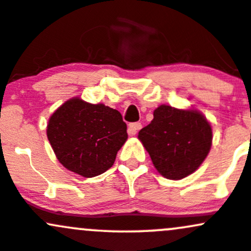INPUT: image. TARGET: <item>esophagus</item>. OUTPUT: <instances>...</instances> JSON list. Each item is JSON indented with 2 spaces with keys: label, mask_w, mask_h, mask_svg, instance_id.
Instances as JSON below:
<instances>
[{
  "label": "esophagus",
  "mask_w": 251,
  "mask_h": 251,
  "mask_svg": "<svg viewBox=\"0 0 251 251\" xmlns=\"http://www.w3.org/2000/svg\"><path fill=\"white\" fill-rule=\"evenodd\" d=\"M142 128V124L141 123H132L128 125V128H127V132L130 136H134L137 132H138V130H141Z\"/></svg>",
  "instance_id": "1"
}]
</instances>
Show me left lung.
Instances as JSON below:
<instances>
[{"mask_svg":"<svg viewBox=\"0 0 251 251\" xmlns=\"http://www.w3.org/2000/svg\"><path fill=\"white\" fill-rule=\"evenodd\" d=\"M161 176L179 180L194 173L212 147L210 124L196 109H176L161 104L154 119L138 133Z\"/></svg>","mask_w":251,"mask_h":251,"instance_id":"left-lung-1","label":"left lung"}]
</instances>
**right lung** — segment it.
<instances>
[{"label":"right lung","instance_id":"right-lung-1","mask_svg":"<svg viewBox=\"0 0 251 251\" xmlns=\"http://www.w3.org/2000/svg\"><path fill=\"white\" fill-rule=\"evenodd\" d=\"M126 130L117 109L73 97L52 113L47 136L63 167L92 178L112 167L127 139Z\"/></svg>","mask_w":251,"mask_h":251}]
</instances>
